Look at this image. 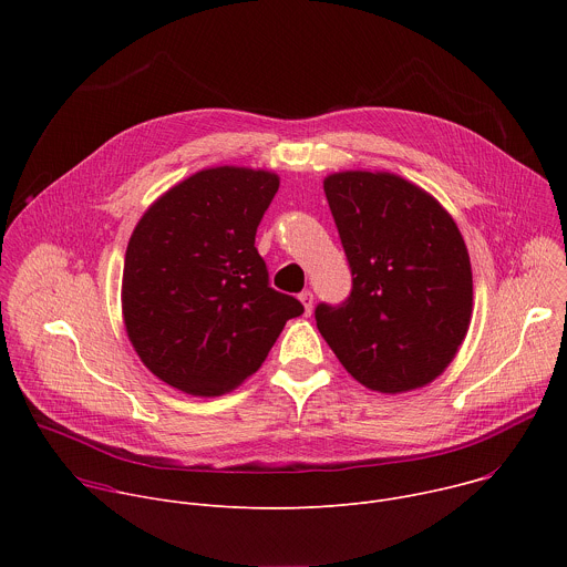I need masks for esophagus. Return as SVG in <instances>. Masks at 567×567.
Returning a JSON list of instances; mask_svg holds the SVG:
<instances>
[{
    "instance_id": "34e87169",
    "label": "esophagus",
    "mask_w": 567,
    "mask_h": 567,
    "mask_svg": "<svg viewBox=\"0 0 567 567\" xmlns=\"http://www.w3.org/2000/svg\"><path fill=\"white\" fill-rule=\"evenodd\" d=\"M298 300L302 302V307H305V313L309 316V313H311V307H313V293H311V291H302V293L298 296Z\"/></svg>"
}]
</instances>
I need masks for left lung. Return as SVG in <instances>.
<instances>
[{
	"mask_svg": "<svg viewBox=\"0 0 567 567\" xmlns=\"http://www.w3.org/2000/svg\"><path fill=\"white\" fill-rule=\"evenodd\" d=\"M322 188L352 293L341 307H316L318 332L370 390L429 385L455 359L473 313L471 260L455 219L431 193L385 171L332 173Z\"/></svg>",
	"mask_w": 567,
	"mask_h": 567,
	"instance_id": "left-lung-1",
	"label": "left lung"
}]
</instances>
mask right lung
<instances>
[{"label":"right lung","instance_id":"right-lung-1","mask_svg":"<svg viewBox=\"0 0 567 567\" xmlns=\"http://www.w3.org/2000/svg\"><path fill=\"white\" fill-rule=\"evenodd\" d=\"M271 171L204 168L150 204L125 251L121 307L143 365L193 396H219L267 359L302 305L269 287L256 230Z\"/></svg>","mask_w":567,"mask_h":567}]
</instances>
